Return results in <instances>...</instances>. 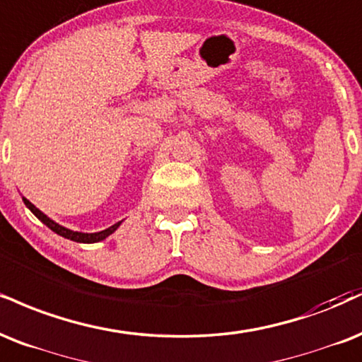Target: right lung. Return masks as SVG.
Listing matches in <instances>:
<instances>
[{
    "label": "right lung",
    "mask_w": 362,
    "mask_h": 362,
    "mask_svg": "<svg viewBox=\"0 0 362 362\" xmlns=\"http://www.w3.org/2000/svg\"><path fill=\"white\" fill-rule=\"evenodd\" d=\"M23 202H25V206H27L30 211H32L33 214L37 216L38 219H40L42 223L47 226V228L54 230V233L59 234V236H62L65 239H71V241H76V243H87V245H90V243H99V241H103V239H106L107 236H110V234L115 233V230L121 226V221H119V223L112 224L111 228H107L104 230H99V233H79V230H72V229L64 228V226L57 224L55 221H52L50 217H47L45 214H43L40 209L35 207L28 199L23 197Z\"/></svg>",
    "instance_id": "add662e5"
}]
</instances>
